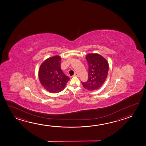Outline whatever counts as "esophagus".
<instances>
[{"mask_svg":"<svg viewBox=\"0 0 146 146\" xmlns=\"http://www.w3.org/2000/svg\"><path fill=\"white\" fill-rule=\"evenodd\" d=\"M74 76L78 77V76H79V75H78V74L77 73H76V72H75V73H74Z\"/></svg>","mask_w":146,"mask_h":146,"instance_id":"obj_1","label":"esophagus"}]
</instances>
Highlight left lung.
<instances>
[{
  "label": "left lung",
  "mask_w": 146,
  "mask_h": 146,
  "mask_svg": "<svg viewBox=\"0 0 146 146\" xmlns=\"http://www.w3.org/2000/svg\"><path fill=\"white\" fill-rule=\"evenodd\" d=\"M88 65V78L82 82L84 88L93 91L100 88L107 78L109 65L107 60L98 53H89L86 55Z\"/></svg>",
  "instance_id": "obj_1"
}]
</instances>
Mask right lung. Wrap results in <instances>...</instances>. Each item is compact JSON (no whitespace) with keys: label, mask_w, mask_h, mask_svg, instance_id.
<instances>
[{"label":"right lung","mask_w":146,"mask_h":146,"mask_svg":"<svg viewBox=\"0 0 146 146\" xmlns=\"http://www.w3.org/2000/svg\"><path fill=\"white\" fill-rule=\"evenodd\" d=\"M60 62L61 57L55 55L46 59L38 69V78L42 86L52 93L62 91L69 80L61 70Z\"/></svg>","instance_id":"right-lung-1"}]
</instances>
